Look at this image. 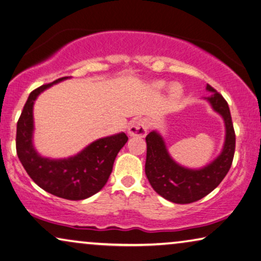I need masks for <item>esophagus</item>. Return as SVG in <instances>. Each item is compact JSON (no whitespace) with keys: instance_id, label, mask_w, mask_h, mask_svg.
Masks as SVG:
<instances>
[{"instance_id":"obj_1","label":"esophagus","mask_w":261,"mask_h":261,"mask_svg":"<svg viewBox=\"0 0 261 261\" xmlns=\"http://www.w3.org/2000/svg\"><path fill=\"white\" fill-rule=\"evenodd\" d=\"M149 129V123L146 119H134L130 123L127 134L132 137H144L147 134Z\"/></svg>"}]
</instances>
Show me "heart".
<instances>
[{
    "label": "heart",
    "mask_w": 261,
    "mask_h": 261,
    "mask_svg": "<svg viewBox=\"0 0 261 261\" xmlns=\"http://www.w3.org/2000/svg\"><path fill=\"white\" fill-rule=\"evenodd\" d=\"M155 87H157L158 89H162L163 87H164V83H163V82H157V83H155ZM169 93H170L171 98H173V99L180 97V95L182 93L181 85L179 83H172L169 87Z\"/></svg>",
    "instance_id": "b5f03b06"
}]
</instances>
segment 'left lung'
<instances>
[{
    "label": "left lung",
    "instance_id": "8db88e82",
    "mask_svg": "<svg viewBox=\"0 0 261 261\" xmlns=\"http://www.w3.org/2000/svg\"><path fill=\"white\" fill-rule=\"evenodd\" d=\"M206 90L212 93L204 97L213 111L221 116L225 125V141L220 153L200 169L185 168L169 153L163 136L157 130L146 136L145 174L159 196L176 204H190L212 192L230 170L234 155L236 135L230 109L226 100L211 85Z\"/></svg>",
    "mask_w": 261,
    "mask_h": 261
}]
</instances>
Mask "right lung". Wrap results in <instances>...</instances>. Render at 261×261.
I'll use <instances>...</instances> for the list:
<instances>
[{"label":"right lung","mask_w":261,"mask_h":261,"mask_svg":"<svg viewBox=\"0 0 261 261\" xmlns=\"http://www.w3.org/2000/svg\"><path fill=\"white\" fill-rule=\"evenodd\" d=\"M68 79L62 77L30 93L17 122L16 151L27 173L41 189L64 199L82 200L100 191L107 184L127 136L119 132L99 138L68 158L54 159L38 153L34 146L35 100L46 89Z\"/></svg>","instance_id":"right-lung-1"}]
</instances>
